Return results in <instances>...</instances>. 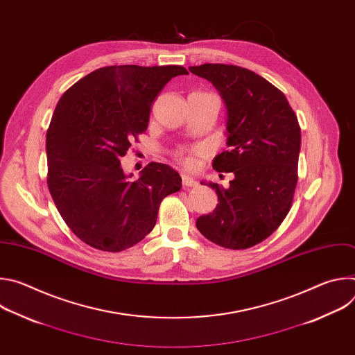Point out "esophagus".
I'll use <instances>...</instances> for the list:
<instances>
[{"label":"esophagus","mask_w":355,"mask_h":355,"mask_svg":"<svg viewBox=\"0 0 355 355\" xmlns=\"http://www.w3.org/2000/svg\"><path fill=\"white\" fill-rule=\"evenodd\" d=\"M182 185L184 187H195L198 182L191 177V175H188V174H185V173H182Z\"/></svg>","instance_id":"obj_1"}]
</instances>
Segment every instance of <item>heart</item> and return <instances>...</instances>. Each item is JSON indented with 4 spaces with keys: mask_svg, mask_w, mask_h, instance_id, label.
<instances>
[{
    "mask_svg": "<svg viewBox=\"0 0 355 355\" xmlns=\"http://www.w3.org/2000/svg\"><path fill=\"white\" fill-rule=\"evenodd\" d=\"M200 148H191V150H180L177 153V157L185 164L188 168H193L198 164V157L200 156Z\"/></svg>",
    "mask_w": 355,
    "mask_h": 355,
    "instance_id": "heart-1",
    "label": "heart"
}]
</instances>
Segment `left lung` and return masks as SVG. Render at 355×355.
<instances>
[{
	"label": "left lung",
	"instance_id": "obj_1",
	"mask_svg": "<svg viewBox=\"0 0 355 355\" xmlns=\"http://www.w3.org/2000/svg\"><path fill=\"white\" fill-rule=\"evenodd\" d=\"M214 84L226 107L227 151L212 167L233 173L229 188L215 182L219 204L196 219L218 245L241 250L271 236L289 212L297 182L300 128L286 96L254 71L232 64L191 66Z\"/></svg>",
	"mask_w": 355,
	"mask_h": 355
}]
</instances>
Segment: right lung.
<instances>
[{
    "mask_svg": "<svg viewBox=\"0 0 355 355\" xmlns=\"http://www.w3.org/2000/svg\"><path fill=\"white\" fill-rule=\"evenodd\" d=\"M181 66L98 69L59 99L46 135L47 187L71 232L88 245L118 252L153 230L160 202L180 191L167 164L148 163L136 181L121 159L147 129L151 104Z\"/></svg>",
    "mask_w": 355,
    "mask_h": 355,
    "instance_id": "right-lung-1",
    "label": "right lung"
}]
</instances>
